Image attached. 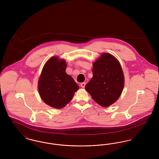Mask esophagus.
Returning <instances> with one entry per match:
<instances>
[{
    "mask_svg": "<svg viewBox=\"0 0 159 159\" xmlns=\"http://www.w3.org/2000/svg\"><path fill=\"white\" fill-rule=\"evenodd\" d=\"M85 85H86V83H84V82H83V83H82L80 84V86H81L82 88H84L85 87Z\"/></svg>",
    "mask_w": 159,
    "mask_h": 159,
    "instance_id": "obj_1",
    "label": "esophagus"
}]
</instances>
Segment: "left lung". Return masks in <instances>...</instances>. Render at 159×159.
I'll use <instances>...</instances> for the list:
<instances>
[{"mask_svg":"<svg viewBox=\"0 0 159 159\" xmlns=\"http://www.w3.org/2000/svg\"><path fill=\"white\" fill-rule=\"evenodd\" d=\"M92 73L85 89L99 106L112 105L121 95L125 84L120 63L113 55L103 52L93 62Z\"/></svg>","mask_w":159,"mask_h":159,"instance_id":"obj_1","label":"left lung"}]
</instances>
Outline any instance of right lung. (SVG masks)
Segmentation results:
<instances>
[{"label": "right lung", "mask_w": 159, "mask_h": 159, "mask_svg": "<svg viewBox=\"0 0 159 159\" xmlns=\"http://www.w3.org/2000/svg\"><path fill=\"white\" fill-rule=\"evenodd\" d=\"M67 63L64 59L53 56L46 61L38 80L39 95L46 104L62 108L79 89L73 77L66 72Z\"/></svg>", "instance_id": "obj_1"}]
</instances>
